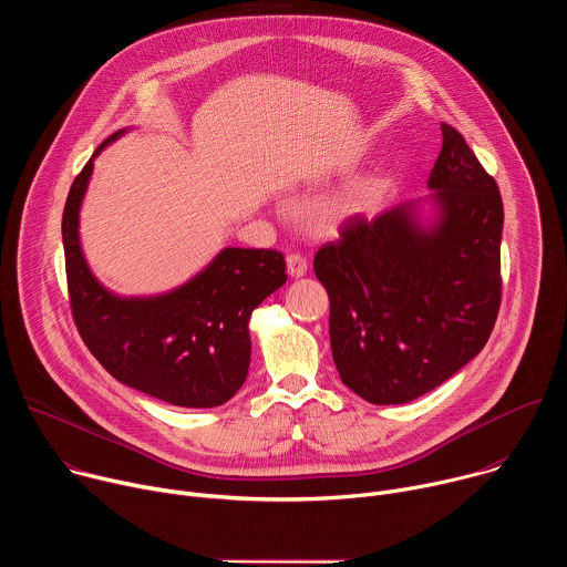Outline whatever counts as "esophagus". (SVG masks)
<instances>
[{
    "label": "esophagus",
    "mask_w": 567,
    "mask_h": 567,
    "mask_svg": "<svg viewBox=\"0 0 567 567\" xmlns=\"http://www.w3.org/2000/svg\"><path fill=\"white\" fill-rule=\"evenodd\" d=\"M287 271L291 278H302L307 274V258L300 254L287 256Z\"/></svg>",
    "instance_id": "34e87169"
}]
</instances>
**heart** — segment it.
I'll return each instance as SVG.
<instances>
[{
    "mask_svg": "<svg viewBox=\"0 0 567 567\" xmlns=\"http://www.w3.org/2000/svg\"><path fill=\"white\" fill-rule=\"evenodd\" d=\"M379 193V184L374 179H365V182H357L352 186H348L346 190L328 197L326 202H320L316 206V224L318 226H339L341 221H346L348 217L361 213L363 208H368L372 204V199Z\"/></svg>",
    "mask_w": 567,
    "mask_h": 567,
    "instance_id": "heart-1",
    "label": "heart"
}]
</instances>
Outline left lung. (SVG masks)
Returning a JSON list of instances; mask_svg holds the SVG:
<instances>
[{
    "label": "left lung",
    "instance_id": "left-lung-1",
    "mask_svg": "<svg viewBox=\"0 0 567 567\" xmlns=\"http://www.w3.org/2000/svg\"><path fill=\"white\" fill-rule=\"evenodd\" d=\"M429 177L435 219L420 202L341 224L318 249L330 296V343L341 381L388 406L413 401L464 368L489 341L501 309L503 199L464 136L442 123Z\"/></svg>",
    "mask_w": 567,
    "mask_h": 567
}]
</instances>
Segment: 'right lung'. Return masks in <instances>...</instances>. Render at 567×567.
<instances>
[{"instance_id":"add662e5","label":"right lung","mask_w":567,"mask_h":567,"mask_svg":"<svg viewBox=\"0 0 567 567\" xmlns=\"http://www.w3.org/2000/svg\"><path fill=\"white\" fill-rule=\"evenodd\" d=\"M99 145L73 179L62 245L75 328L99 363L121 383L184 409H215L245 383L251 363L249 318L287 282L274 249L228 247L186 285L158 296L123 298L105 289L80 249V206Z\"/></svg>"}]
</instances>
